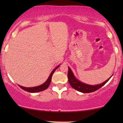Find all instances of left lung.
<instances>
[{"label": "left lung", "instance_id": "left-lung-1", "mask_svg": "<svg viewBox=\"0 0 123 123\" xmlns=\"http://www.w3.org/2000/svg\"><path fill=\"white\" fill-rule=\"evenodd\" d=\"M112 75L111 77H112ZM110 77L108 80L104 82L103 83L100 84V85H87V84L84 83L83 82L80 81V80H77L74 75L73 72L72 70L70 69L69 67H68V81L70 85L71 86L72 88H73L77 91H78L82 93H90L95 91L101 87L103 86L108 82V80L111 78Z\"/></svg>", "mask_w": 123, "mask_h": 123}]
</instances>
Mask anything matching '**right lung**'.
Wrapping results in <instances>:
<instances>
[{
    "mask_svg": "<svg viewBox=\"0 0 123 123\" xmlns=\"http://www.w3.org/2000/svg\"><path fill=\"white\" fill-rule=\"evenodd\" d=\"M59 66L60 65H58V67H56V68H55L51 72V73H50L49 77L48 80H46V81L45 82V83L42 84L41 85L38 86H37V87H25L21 86L20 85H18V86L20 87V88L23 89V90L26 91H27L28 92H31V93H35V92H38L44 91L45 90H46V89L49 87V86L50 85V84L51 83V81L52 75H53V73H54V72L56 70V69L58 68Z\"/></svg>",
    "mask_w": 123,
    "mask_h": 123,
    "instance_id": "right-lung-1",
    "label": "right lung"
}]
</instances>
